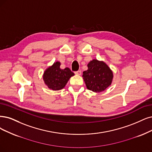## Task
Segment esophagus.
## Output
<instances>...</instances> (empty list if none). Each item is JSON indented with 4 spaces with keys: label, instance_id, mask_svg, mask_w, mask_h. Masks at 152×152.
Returning <instances> with one entry per match:
<instances>
[{
    "label": "esophagus",
    "instance_id": "1",
    "mask_svg": "<svg viewBox=\"0 0 152 152\" xmlns=\"http://www.w3.org/2000/svg\"><path fill=\"white\" fill-rule=\"evenodd\" d=\"M75 74L77 75H81V71H76Z\"/></svg>",
    "mask_w": 152,
    "mask_h": 152
}]
</instances>
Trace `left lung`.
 Masks as SVG:
<instances>
[{"label":"left lung","mask_w":152,"mask_h":152,"mask_svg":"<svg viewBox=\"0 0 152 152\" xmlns=\"http://www.w3.org/2000/svg\"><path fill=\"white\" fill-rule=\"evenodd\" d=\"M88 69L83 72V77L88 89L100 93L111 85L113 72L104 62L93 59L88 63Z\"/></svg>","instance_id":"8db88e82"}]
</instances>
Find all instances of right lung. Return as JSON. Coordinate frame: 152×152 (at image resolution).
Returning a JSON list of instances; mask_svg holds the SVG:
<instances>
[{
	"mask_svg": "<svg viewBox=\"0 0 152 152\" xmlns=\"http://www.w3.org/2000/svg\"><path fill=\"white\" fill-rule=\"evenodd\" d=\"M60 65V62H56L45 71L43 75L45 84L49 89L54 91L64 88L69 78L75 75L68 67L64 69H61Z\"/></svg>",
	"mask_w": 152,
	"mask_h": 152,
	"instance_id": "obj_1",
	"label": "right lung"
}]
</instances>
